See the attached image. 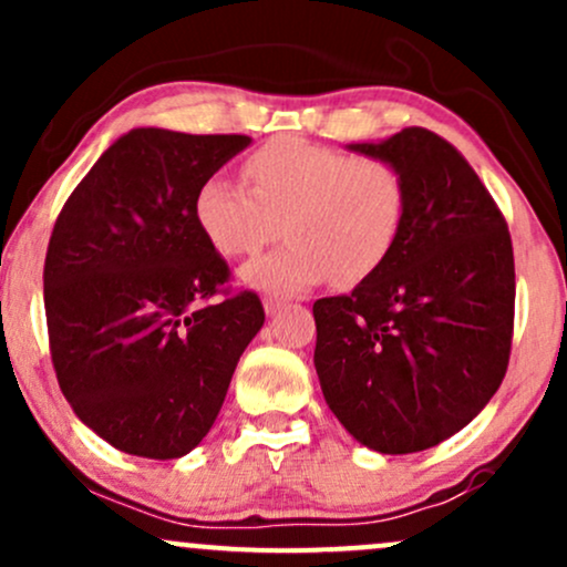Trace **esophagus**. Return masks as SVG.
<instances>
[{
  "label": "esophagus",
  "instance_id": "34e87169",
  "mask_svg": "<svg viewBox=\"0 0 567 567\" xmlns=\"http://www.w3.org/2000/svg\"><path fill=\"white\" fill-rule=\"evenodd\" d=\"M285 303H288V298L277 296V292H269V296H264V309H266V315H277V311L282 309Z\"/></svg>",
  "mask_w": 567,
  "mask_h": 567
}]
</instances>
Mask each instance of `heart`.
<instances>
[{"instance_id":"heart-1","label":"heart","mask_w":567,"mask_h":567,"mask_svg":"<svg viewBox=\"0 0 567 567\" xmlns=\"http://www.w3.org/2000/svg\"><path fill=\"white\" fill-rule=\"evenodd\" d=\"M245 178L250 186L207 178L194 213L213 247L229 258L261 250L285 220L290 243L245 269L258 288L301 290L324 277L360 285L400 243L408 184L392 162L282 135L245 159Z\"/></svg>"}]
</instances>
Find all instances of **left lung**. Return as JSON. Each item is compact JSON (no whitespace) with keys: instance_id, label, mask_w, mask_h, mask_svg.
I'll return each instance as SVG.
<instances>
[{"instance_id":"1","label":"left lung","mask_w":567,"mask_h":567,"mask_svg":"<svg viewBox=\"0 0 567 567\" xmlns=\"http://www.w3.org/2000/svg\"><path fill=\"white\" fill-rule=\"evenodd\" d=\"M351 148L400 167L408 218L373 277L315 301V368L351 437L379 453H419L470 424L504 381L509 226L464 154L432 130Z\"/></svg>"}]
</instances>
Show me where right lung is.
Segmentation results:
<instances>
[{
  "label": "right lung",
  "instance_id": "right-lung-1",
  "mask_svg": "<svg viewBox=\"0 0 567 567\" xmlns=\"http://www.w3.org/2000/svg\"><path fill=\"white\" fill-rule=\"evenodd\" d=\"M250 143L138 127L122 135L58 213L44 315L58 386L97 437L178 458L210 432L264 324L256 290L199 229V186Z\"/></svg>",
  "mask_w": 567,
  "mask_h": 567
}]
</instances>
